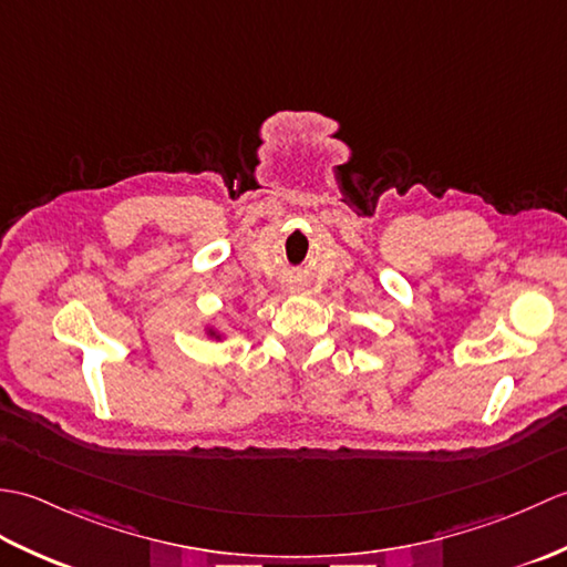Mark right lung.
Masks as SVG:
<instances>
[{"label": "right lung", "mask_w": 567, "mask_h": 567, "mask_svg": "<svg viewBox=\"0 0 567 567\" xmlns=\"http://www.w3.org/2000/svg\"><path fill=\"white\" fill-rule=\"evenodd\" d=\"M204 336H207V339H212V341H226V333L221 329L212 327V323H207V327H204Z\"/></svg>", "instance_id": "add662e5"}]
</instances>
